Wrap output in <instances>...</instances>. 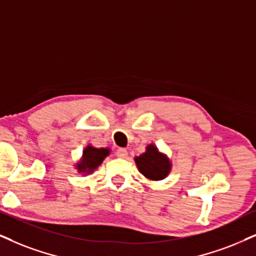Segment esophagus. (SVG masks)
<instances>
[{
  "mask_svg": "<svg viewBox=\"0 0 256 256\" xmlns=\"http://www.w3.org/2000/svg\"><path fill=\"white\" fill-rule=\"evenodd\" d=\"M128 156V152L126 148H118V150H116V156L118 158H127Z\"/></svg>",
  "mask_w": 256,
  "mask_h": 256,
  "instance_id": "1",
  "label": "esophagus"
}]
</instances>
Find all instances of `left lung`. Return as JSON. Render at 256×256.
I'll return each mask as SVG.
<instances>
[{"instance_id": "1", "label": "left lung", "mask_w": 256, "mask_h": 256, "mask_svg": "<svg viewBox=\"0 0 256 256\" xmlns=\"http://www.w3.org/2000/svg\"><path fill=\"white\" fill-rule=\"evenodd\" d=\"M138 172L147 180L159 182L165 179L172 170V162L165 153L160 152L154 144L146 146V150L134 158Z\"/></svg>"}]
</instances>
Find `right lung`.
Returning a JSON list of instances; mask_svg holds the SVG:
<instances>
[{
  "instance_id": "right-lung-1",
  "label": "right lung",
  "mask_w": 256,
  "mask_h": 256,
  "mask_svg": "<svg viewBox=\"0 0 256 256\" xmlns=\"http://www.w3.org/2000/svg\"><path fill=\"white\" fill-rule=\"evenodd\" d=\"M110 154V148H97L94 147L92 144H88L83 150V154H82L80 159L74 164V168L80 174L89 176L96 171L106 159Z\"/></svg>"
}]
</instances>
